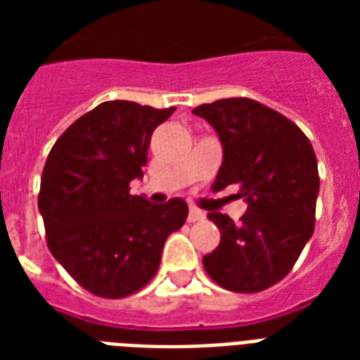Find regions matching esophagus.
<instances>
[{
	"label": "esophagus",
	"mask_w": 360,
	"mask_h": 360,
	"mask_svg": "<svg viewBox=\"0 0 360 360\" xmlns=\"http://www.w3.org/2000/svg\"><path fill=\"white\" fill-rule=\"evenodd\" d=\"M203 219H205V214H203L200 209L191 207V211H188V222H200V220Z\"/></svg>",
	"instance_id": "1"
}]
</instances>
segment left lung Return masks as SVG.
I'll return each mask as SVG.
<instances>
[{"mask_svg":"<svg viewBox=\"0 0 360 360\" xmlns=\"http://www.w3.org/2000/svg\"><path fill=\"white\" fill-rule=\"evenodd\" d=\"M222 143L213 191L236 185L246 202L240 222L209 213L220 243L203 256L207 274L224 290L257 293L290 273L314 233L319 175L304 132L276 110L252 98H222L192 110Z\"/></svg>","mask_w":360,"mask_h":360,"instance_id":"obj_1","label":"left lung"}]
</instances>
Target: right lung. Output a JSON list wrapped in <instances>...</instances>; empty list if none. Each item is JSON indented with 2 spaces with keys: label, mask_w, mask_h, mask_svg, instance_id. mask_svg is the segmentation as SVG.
I'll list each match as a JSON object with an SVG mask.
<instances>
[{
  "label": "right lung",
  "mask_w": 360,
  "mask_h": 360,
  "mask_svg": "<svg viewBox=\"0 0 360 360\" xmlns=\"http://www.w3.org/2000/svg\"><path fill=\"white\" fill-rule=\"evenodd\" d=\"M175 108L108 101L70 124L42 169L39 211L48 248L89 293L123 299L157 274L164 243L185 224L181 198L149 203L141 179L153 130Z\"/></svg>",
  "instance_id": "1"
}]
</instances>
